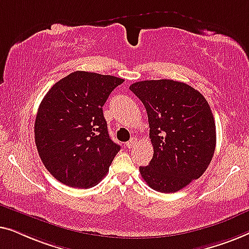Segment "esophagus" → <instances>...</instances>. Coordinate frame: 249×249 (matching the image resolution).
Instances as JSON below:
<instances>
[{"mask_svg":"<svg viewBox=\"0 0 249 249\" xmlns=\"http://www.w3.org/2000/svg\"><path fill=\"white\" fill-rule=\"evenodd\" d=\"M134 144H135V139H132V140H129L128 142H126V146H127L128 149H131V148H133V146H134Z\"/></svg>","mask_w":249,"mask_h":249,"instance_id":"34e87169","label":"esophagus"}]
</instances>
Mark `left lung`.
<instances>
[{"label":"left lung","instance_id":"1","mask_svg":"<svg viewBox=\"0 0 249 249\" xmlns=\"http://www.w3.org/2000/svg\"><path fill=\"white\" fill-rule=\"evenodd\" d=\"M148 114L153 157L140 173L152 190L175 193L204 174L215 150V123L201 92L174 80L135 82Z\"/></svg>","mask_w":249,"mask_h":249}]
</instances>
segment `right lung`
I'll return each instance as SVG.
<instances>
[{
  "mask_svg": "<svg viewBox=\"0 0 249 249\" xmlns=\"http://www.w3.org/2000/svg\"><path fill=\"white\" fill-rule=\"evenodd\" d=\"M123 82L117 76L75 71L41 100L35 143L44 166L58 181L90 188L107 175L121 145L109 138L103 106Z\"/></svg>",
  "mask_w": 249,
  "mask_h": 249,
  "instance_id": "right-lung-1",
  "label": "right lung"
}]
</instances>
